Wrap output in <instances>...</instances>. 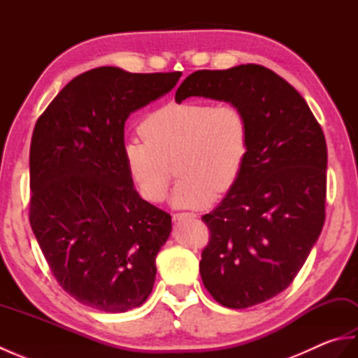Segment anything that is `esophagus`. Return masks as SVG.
I'll return each mask as SVG.
<instances>
[{
    "label": "esophagus",
    "instance_id": "obj_1",
    "mask_svg": "<svg viewBox=\"0 0 358 358\" xmlns=\"http://www.w3.org/2000/svg\"><path fill=\"white\" fill-rule=\"evenodd\" d=\"M196 215L194 212H180V214H173V222H181V220H186V218H195Z\"/></svg>",
    "mask_w": 358,
    "mask_h": 358
}]
</instances>
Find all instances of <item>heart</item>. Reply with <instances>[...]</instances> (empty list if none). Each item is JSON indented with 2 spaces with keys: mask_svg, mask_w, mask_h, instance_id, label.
I'll return each instance as SVG.
<instances>
[{
  "mask_svg": "<svg viewBox=\"0 0 358 358\" xmlns=\"http://www.w3.org/2000/svg\"><path fill=\"white\" fill-rule=\"evenodd\" d=\"M144 138L123 144L129 178L143 199L162 201L171 181L169 162L177 159L180 181L171 204L201 209L237 183L249 149L245 113L232 104L201 101L169 103L154 110L141 124Z\"/></svg>",
  "mask_w": 358,
  "mask_h": 358,
  "instance_id": "heart-1",
  "label": "heart"
}]
</instances>
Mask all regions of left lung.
Returning a JSON list of instances; mask_svg holds the SVG:
<instances>
[{"mask_svg":"<svg viewBox=\"0 0 358 358\" xmlns=\"http://www.w3.org/2000/svg\"><path fill=\"white\" fill-rule=\"evenodd\" d=\"M189 96L229 103L249 126L237 183L203 215L210 240L200 262L204 287L220 305L245 309L285 291L320 237L326 140L303 96L263 66L196 71L175 101Z\"/></svg>","mask_w":358,"mask_h":358,"instance_id":"left-lung-1","label":"left lung"}]
</instances>
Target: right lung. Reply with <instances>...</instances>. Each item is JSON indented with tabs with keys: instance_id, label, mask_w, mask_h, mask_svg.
Listing matches in <instances>:
<instances>
[{
	"instance_id": "1",
	"label": "right lung",
	"mask_w": 358,
	"mask_h": 358,
	"mask_svg": "<svg viewBox=\"0 0 358 358\" xmlns=\"http://www.w3.org/2000/svg\"><path fill=\"white\" fill-rule=\"evenodd\" d=\"M180 77L96 67L66 85L36 121L30 226L59 286L83 305L127 313L154 287L172 222L129 178L124 124Z\"/></svg>"
}]
</instances>
